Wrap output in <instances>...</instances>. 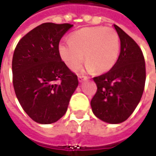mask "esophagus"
Segmentation results:
<instances>
[{"instance_id": "34e87169", "label": "esophagus", "mask_w": 156, "mask_h": 156, "mask_svg": "<svg viewBox=\"0 0 156 156\" xmlns=\"http://www.w3.org/2000/svg\"><path fill=\"white\" fill-rule=\"evenodd\" d=\"M86 79H87V77H85V76H81V75L78 76V81H79V82H82V81H84V80H86Z\"/></svg>"}]
</instances>
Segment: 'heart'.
Instances as JSON below:
<instances>
[{"label": "heart", "instance_id": "heart-1", "mask_svg": "<svg viewBox=\"0 0 156 156\" xmlns=\"http://www.w3.org/2000/svg\"><path fill=\"white\" fill-rule=\"evenodd\" d=\"M70 41H61L58 53L71 70H76L84 61L86 70L101 74L110 70L120 54V39L113 27H83L70 35Z\"/></svg>", "mask_w": 156, "mask_h": 156}]
</instances>
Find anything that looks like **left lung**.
Masks as SVG:
<instances>
[{
  "label": "left lung",
  "mask_w": 156,
  "mask_h": 156,
  "mask_svg": "<svg viewBox=\"0 0 156 156\" xmlns=\"http://www.w3.org/2000/svg\"><path fill=\"white\" fill-rule=\"evenodd\" d=\"M114 27L121 41L120 55L108 73L93 78L97 91L90 104L94 115L100 120L118 124L125 122L139 104L146 69L140 47L121 27Z\"/></svg>",
  "instance_id": "8db88e82"
}]
</instances>
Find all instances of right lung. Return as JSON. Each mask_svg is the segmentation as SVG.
Returning a JSON list of instances; mask_svg holds the SVG:
<instances>
[{
	"mask_svg": "<svg viewBox=\"0 0 156 156\" xmlns=\"http://www.w3.org/2000/svg\"><path fill=\"white\" fill-rule=\"evenodd\" d=\"M72 27L69 23L41 24L20 40L14 52L16 97L27 115L40 124L55 122L65 115L79 83L58 53L60 41Z\"/></svg>",
	"mask_w": 156,
	"mask_h": 156,
	"instance_id": "obj_1",
	"label": "right lung"
}]
</instances>
